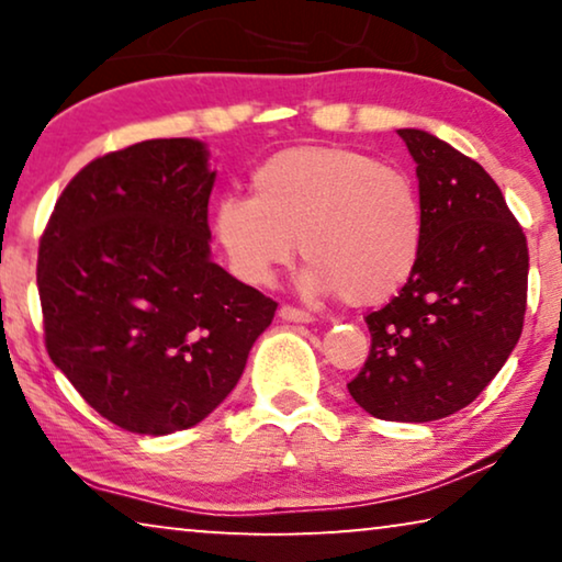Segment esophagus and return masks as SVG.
Listing matches in <instances>:
<instances>
[{
	"label": "esophagus",
	"instance_id": "obj_1",
	"mask_svg": "<svg viewBox=\"0 0 562 562\" xmlns=\"http://www.w3.org/2000/svg\"><path fill=\"white\" fill-rule=\"evenodd\" d=\"M279 317L286 319V322H302V325H310V322H314V314L312 312L296 310V306H289V304L281 306Z\"/></svg>",
	"mask_w": 562,
	"mask_h": 562
}]
</instances>
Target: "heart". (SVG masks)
I'll use <instances>...</instances> for the list:
<instances>
[{"instance_id": "heart-1", "label": "heart", "mask_w": 562, "mask_h": 562, "mask_svg": "<svg viewBox=\"0 0 562 562\" xmlns=\"http://www.w3.org/2000/svg\"><path fill=\"white\" fill-rule=\"evenodd\" d=\"M212 227L243 281H271L299 237L312 260L302 273L310 294L340 291L350 304H379L414 271L422 204L394 166L340 145H299L252 171V196H220Z\"/></svg>"}]
</instances>
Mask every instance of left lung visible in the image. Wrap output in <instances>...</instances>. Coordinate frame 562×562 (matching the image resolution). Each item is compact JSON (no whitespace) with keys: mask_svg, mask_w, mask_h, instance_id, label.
<instances>
[{"mask_svg":"<svg viewBox=\"0 0 562 562\" xmlns=\"http://www.w3.org/2000/svg\"><path fill=\"white\" fill-rule=\"evenodd\" d=\"M417 164L422 245L398 296L366 317L371 352L348 383L368 414L432 422L473 402L519 342L527 237L483 168L425 130H398Z\"/></svg>","mask_w":562,"mask_h":562,"instance_id":"obj_1","label":"left lung"}]
</instances>
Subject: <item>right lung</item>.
Segmentation results:
<instances>
[{
    "label": "right lung",
    "mask_w": 562,
    "mask_h": 562,
    "mask_svg": "<svg viewBox=\"0 0 562 562\" xmlns=\"http://www.w3.org/2000/svg\"><path fill=\"white\" fill-rule=\"evenodd\" d=\"M202 140L106 153L74 176L37 250L45 348L91 409L171 435L225 402L276 304L212 260Z\"/></svg>",
    "instance_id": "right-lung-1"
}]
</instances>
